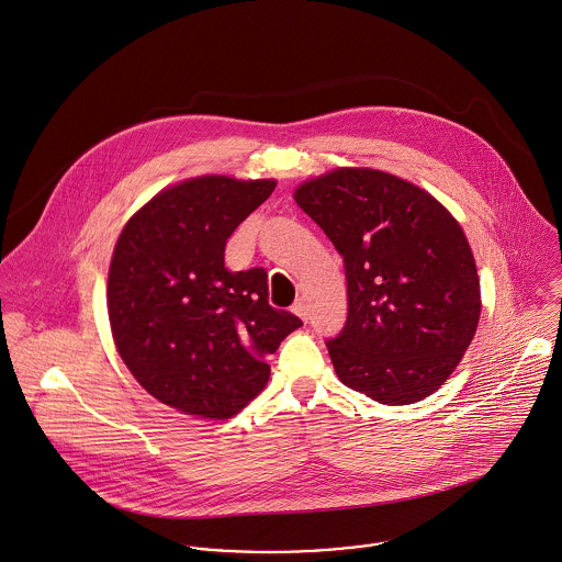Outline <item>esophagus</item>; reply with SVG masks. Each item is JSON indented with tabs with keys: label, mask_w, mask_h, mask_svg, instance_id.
<instances>
[{
	"label": "esophagus",
	"mask_w": 562,
	"mask_h": 562,
	"mask_svg": "<svg viewBox=\"0 0 562 562\" xmlns=\"http://www.w3.org/2000/svg\"><path fill=\"white\" fill-rule=\"evenodd\" d=\"M292 311H294V313H296V315H299V317H301L303 322H306V319H308V313H306V306L305 303H303V301H299L296 305L292 306Z\"/></svg>",
	"instance_id": "obj_1"
}]
</instances>
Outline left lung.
<instances>
[{"instance_id": "obj_1", "label": "left lung", "mask_w": 562, "mask_h": 562, "mask_svg": "<svg viewBox=\"0 0 562 562\" xmlns=\"http://www.w3.org/2000/svg\"><path fill=\"white\" fill-rule=\"evenodd\" d=\"M294 200L344 257L348 317L326 341L339 380L386 406L438 391L481 315L460 223L427 191L362 167L308 180Z\"/></svg>"}]
</instances>
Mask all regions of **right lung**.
<instances>
[{"label": "right lung", "instance_id": "add662e5", "mask_svg": "<svg viewBox=\"0 0 562 562\" xmlns=\"http://www.w3.org/2000/svg\"><path fill=\"white\" fill-rule=\"evenodd\" d=\"M274 180L202 176L160 191L122 229L106 283L117 352L160 404L229 418L266 386V358L303 322L268 305L263 268L229 272L225 245Z\"/></svg>", "mask_w": 562, "mask_h": 562}]
</instances>
